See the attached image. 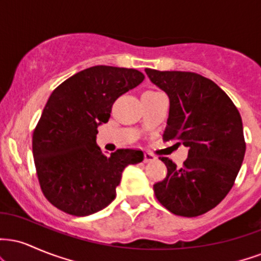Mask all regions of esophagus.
Returning <instances> with one entry per match:
<instances>
[{
  "mask_svg": "<svg viewBox=\"0 0 261 261\" xmlns=\"http://www.w3.org/2000/svg\"><path fill=\"white\" fill-rule=\"evenodd\" d=\"M143 161H145V163H151V162L155 161V157L152 153H148V152H146V153L143 154Z\"/></svg>",
  "mask_w": 261,
  "mask_h": 261,
  "instance_id": "34e87169",
  "label": "esophagus"
}]
</instances>
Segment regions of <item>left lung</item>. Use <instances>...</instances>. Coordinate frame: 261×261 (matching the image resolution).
Segmentation results:
<instances>
[{"label": "left lung", "instance_id": "obj_1", "mask_svg": "<svg viewBox=\"0 0 261 261\" xmlns=\"http://www.w3.org/2000/svg\"><path fill=\"white\" fill-rule=\"evenodd\" d=\"M169 98L163 139L189 148L182 167L162 157L168 173L153 185L172 214L195 217L217 206L232 189L245 153L241 114L216 83L194 72L146 68Z\"/></svg>", "mask_w": 261, "mask_h": 261}]
</instances>
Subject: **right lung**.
Wrapping results in <instances>:
<instances>
[{"label": "right lung", "instance_id": "1", "mask_svg": "<svg viewBox=\"0 0 261 261\" xmlns=\"http://www.w3.org/2000/svg\"><path fill=\"white\" fill-rule=\"evenodd\" d=\"M134 68L93 66L51 93L33 134V157L43 194L66 214L88 216L115 199L128 164L143 152L118 149L109 157L97 146V128L109 120L113 103L140 85Z\"/></svg>", "mask_w": 261, "mask_h": 261}]
</instances>
